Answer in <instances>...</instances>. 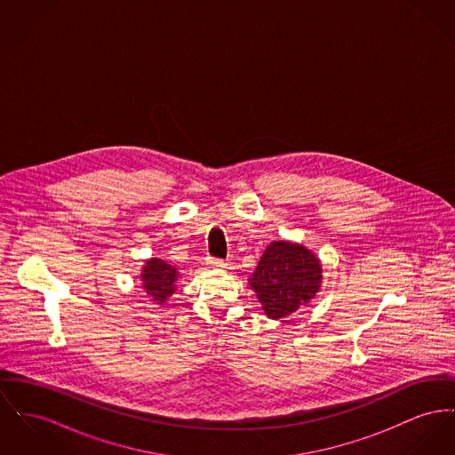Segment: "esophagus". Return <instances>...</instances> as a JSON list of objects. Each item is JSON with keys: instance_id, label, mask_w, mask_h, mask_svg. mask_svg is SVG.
Masks as SVG:
<instances>
[{"instance_id": "34e87169", "label": "esophagus", "mask_w": 455, "mask_h": 455, "mask_svg": "<svg viewBox=\"0 0 455 455\" xmlns=\"http://www.w3.org/2000/svg\"><path fill=\"white\" fill-rule=\"evenodd\" d=\"M206 265L212 267H225V261L216 259V258H206Z\"/></svg>"}]
</instances>
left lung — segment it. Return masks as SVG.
Segmentation results:
<instances>
[{
    "instance_id": "obj_1",
    "label": "left lung",
    "mask_w": 455,
    "mask_h": 455,
    "mask_svg": "<svg viewBox=\"0 0 455 455\" xmlns=\"http://www.w3.org/2000/svg\"><path fill=\"white\" fill-rule=\"evenodd\" d=\"M320 258L299 242L273 241L251 275L254 291L269 320L291 316L320 292Z\"/></svg>"
}]
</instances>
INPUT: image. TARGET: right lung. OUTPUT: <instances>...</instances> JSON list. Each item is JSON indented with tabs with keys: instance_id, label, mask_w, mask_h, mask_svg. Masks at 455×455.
Wrapping results in <instances>:
<instances>
[{
	"instance_id": "right-lung-1",
	"label": "right lung",
	"mask_w": 455,
	"mask_h": 455,
	"mask_svg": "<svg viewBox=\"0 0 455 455\" xmlns=\"http://www.w3.org/2000/svg\"><path fill=\"white\" fill-rule=\"evenodd\" d=\"M179 276V267L168 265L160 258H149L140 269V287L151 300L163 306L170 295L175 294Z\"/></svg>"
}]
</instances>
